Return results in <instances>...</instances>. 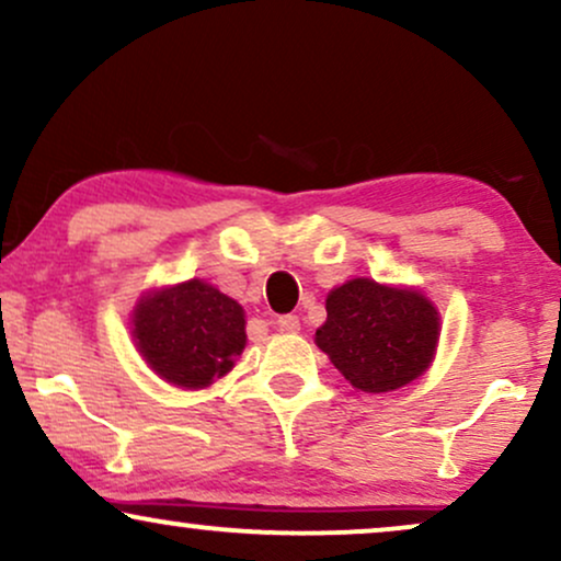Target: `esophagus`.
<instances>
[{
    "label": "esophagus",
    "instance_id": "1",
    "mask_svg": "<svg viewBox=\"0 0 561 561\" xmlns=\"http://www.w3.org/2000/svg\"><path fill=\"white\" fill-rule=\"evenodd\" d=\"M276 329L285 333H297L300 331V318L297 316H279L276 318Z\"/></svg>",
    "mask_w": 561,
    "mask_h": 561
}]
</instances>
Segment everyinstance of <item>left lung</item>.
Returning <instances> with one entry per match:
<instances>
[{
	"label": "left lung",
	"mask_w": 561,
	"mask_h": 561,
	"mask_svg": "<svg viewBox=\"0 0 561 561\" xmlns=\"http://www.w3.org/2000/svg\"><path fill=\"white\" fill-rule=\"evenodd\" d=\"M318 350L354 388L388 393L427 370L439 339V313L420 289L350 279L325 297Z\"/></svg>",
	"instance_id": "left-lung-1"
}]
</instances>
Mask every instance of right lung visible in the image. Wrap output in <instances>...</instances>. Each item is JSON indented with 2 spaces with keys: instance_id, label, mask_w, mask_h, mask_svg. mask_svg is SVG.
I'll return each instance as SVG.
<instances>
[{
  "instance_id": "1",
  "label": "right lung",
  "mask_w": 561,
  "mask_h": 561,
  "mask_svg": "<svg viewBox=\"0 0 561 561\" xmlns=\"http://www.w3.org/2000/svg\"><path fill=\"white\" fill-rule=\"evenodd\" d=\"M131 323L145 363L186 391L228 375L245 350L243 308L202 279L152 289L137 302Z\"/></svg>"
}]
</instances>
